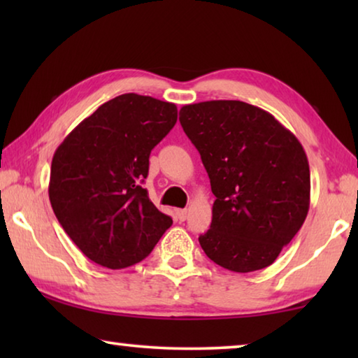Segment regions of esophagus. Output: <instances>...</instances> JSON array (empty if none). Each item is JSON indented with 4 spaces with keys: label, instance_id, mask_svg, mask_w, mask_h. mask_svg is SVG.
Returning <instances> with one entry per match:
<instances>
[{
    "label": "esophagus",
    "instance_id": "esophagus-1",
    "mask_svg": "<svg viewBox=\"0 0 358 358\" xmlns=\"http://www.w3.org/2000/svg\"><path fill=\"white\" fill-rule=\"evenodd\" d=\"M175 215H177L178 221L183 222L186 220V216H187V210H177V211H175Z\"/></svg>",
    "mask_w": 358,
    "mask_h": 358
}]
</instances>
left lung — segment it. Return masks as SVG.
<instances>
[{
    "label": "left lung",
    "instance_id": "8db88e82",
    "mask_svg": "<svg viewBox=\"0 0 358 358\" xmlns=\"http://www.w3.org/2000/svg\"><path fill=\"white\" fill-rule=\"evenodd\" d=\"M180 123L216 197L211 226L199 237L202 250L237 273L271 265L310 210V164L299 138L241 101L183 106Z\"/></svg>",
    "mask_w": 358,
    "mask_h": 358
}]
</instances>
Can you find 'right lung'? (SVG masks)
Listing matches in <instances>:
<instances>
[{
    "instance_id": "right-lung-1",
    "label": "right lung",
    "mask_w": 358,
    "mask_h": 358,
    "mask_svg": "<svg viewBox=\"0 0 358 358\" xmlns=\"http://www.w3.org/2000/svg\"><path fill=\"white\" fill-rule=\"evenodd\" d=\"M177 113L172 102L151 96H117L72 129L53 155V213L98 265L118 270L141 262L172 226L142 183L151 150L177 123Z\"/></svg>"
}]
</instances>
